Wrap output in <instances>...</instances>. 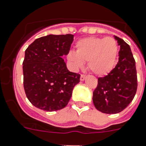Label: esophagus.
I'll use <instances>...</instances> for the list:
<instances>
[{"mask_svg": "<svg viewBox=\"0 0 146 146\" xmlns=\"http://www.w3.org/2000/svg\"><path fill=\"white\" fill-rule=\"evenodd\" d=\"M85 78H86V76H85V74H82L81 76H80V80H81V81H84L85 79Z\"/></svg>", "mask_w": 146, "mask_h": 146, "instance_id": "esophagus-1", "label": "esophagus"}]
</instances>
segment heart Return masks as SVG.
<instances>
[{"label": "heart", "instance_id": "b5f03b06", "mask_svg": "<svg viewBox=\"0 0 146 146\" xmlns=\"http://www.w3.org/2000/svg\"><path fill=\"white\" fill-rule=\"evenodd\" d=\"M119 47L112 37H87L79 40L76 44V52L67 54L73 69L83 67L88 61V67L97 76H106L114 69L118 60Z\"/></svg>", "mask_w": 146, "mask_h": 146}]
</instances>
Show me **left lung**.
I'll return each instance as SVG.
<instances>
[{
    "mask_svg": "<svg viewBox=\"0 0 146 146\" xmlns=\"http://www.w3.org/2000/svg\"><path fill=\"white\" fill-rule=\"evenodd\" d=\"M120 46L118 62L108 75L98 78L93 92L96 109L106 114L121 112L131 104L137 89L136 62L127 42L115 36Z\"/></svg>",
    "mask_w": 146,
    "mask_h": 146,
    "instance_id": "obj_1",
    "label": "left lung"
}]
</instances>
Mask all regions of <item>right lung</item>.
<instances>
[{
    "label": "right lung",
    "mask_w": 146,
    "mask_h": 146,
    "mask_svg": "<svg viewBox=\"0 0 146 146\" xmlns=\"http://www.w3.org/2000/svg\"><path fill=\"white\" fill-rule=\"evenodd\" d=\"M73 34L37 38L25 50L23 83L25 94L34 106L46 112L67 106L80 75L67 70L61 58L69 52Z\"/></svg>",
    "instance_id": "1"
}]
</instances>
